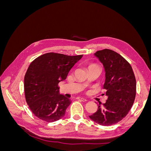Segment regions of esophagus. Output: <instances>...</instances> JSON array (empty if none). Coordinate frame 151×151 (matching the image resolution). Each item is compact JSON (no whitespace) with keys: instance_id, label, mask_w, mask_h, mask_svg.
I'll return each instance as SVG.
<instances>
[{"instance_id":"obj_1","label":"esophagus","mask_w":151,"mask_h":151,"mask_svg":"<svg viewBox=\"0 0 151 151\" xmlns=\"http://www.w3.org/2000/svg\"><path fill=\"white\" fill-rule=\"evenodd\" d=\"M77 99L81 100V101H88V100H87L86 99L83 98H77Z\"/></svg>"}]
</instances>
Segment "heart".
Here are the masks:
<instances>
[{"label":"heart","instance_id":"b5f03b06","mask_svg":"<svg viewBox=\"0 0 151 151\" xmlns=\"http://www.w3.org/2000/svg\"><path fill=\"white\" fill-rule=\"evenodd\" d=\"M93 67H97V68H99V69H100L99 66L98 65H97V64H94V63H92V64H90V65L88 66V69H89V68H93Z\"/></svg>","mask_w":151,"mask_h":151}]
</instances>
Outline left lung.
<instances>
[{
  "instance_id": "left-lung-1",
  "label": "left lung",
  "mask_w": 151,
  "mask_h": 151,
  "mask_svg": "<svg viewBox=\"0 0 151 151\" xmlns=\"http://www.w3.org/2000/svg\"><path fill=\"white\" fill-rule=\"evenodd\" d=\"M104 67L106 81L103 89L108 96L105 103L98 104L91 120L103 126L115 124L125 118L133 105L136 95V80L130 63L116 52L109 49L94 53Z\"/></svg>"
}]
</instances>
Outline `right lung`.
Instances as JSON below:
<instances>
[{"mask_svg":"<svg viewBox=\"0 0 151 151\" xmlns=\"http://www.w3.org/2000/svg\"><path fill=\"white\" fill-rule=\"evenodd\" d=\"M83 57L50 52L32 62L24 76V95L31 111L40 120L57 121L65 115L70 100L59 94V82Z\"/></svg>","mask_w":151,"mask_h":151,"instance_id":"1","label":"right lung"}]
</instances>
